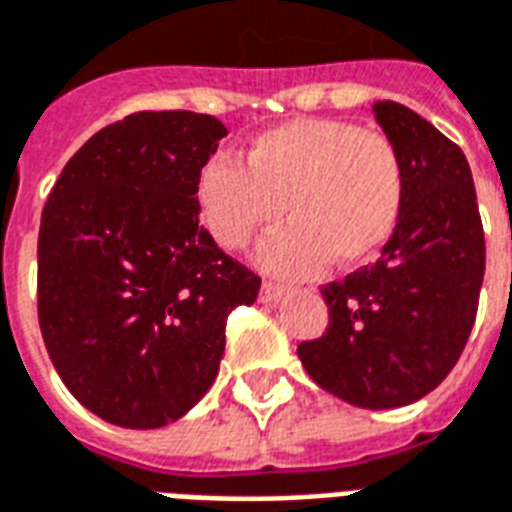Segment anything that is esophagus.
Here are the masks:
<instances>
[{
	"mask_svg": "<svg viewBox=\"0 0 512 512\" xmlns=\"http://www.w3.org/2000/svg\"><path fill=\"white\" fill-rule=\"evenodd\" d=\"M285 285L280 283H264L261 285V291H259V301H264V304H272V301H280L285 296Z\"/></svg>",
	"mask_w": 512,
	"mask_h": 512,
	"instance_id": "esophagus-1",
	"label": "esophagus"
}]
</instances>
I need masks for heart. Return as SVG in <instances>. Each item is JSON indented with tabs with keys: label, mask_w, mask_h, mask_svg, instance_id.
<instances>
[{
	"label": "heart",
	"mask_w": 512,
	"mask_h": 512,
	"mask_svg": "<svg viewBox=\"0 0 512 512\" xmlns=\"http://www.w3.org/2000/svg\"><path fill=\"white\" fill-rule=\"evenodd\" d=\"M197 211L221 248L237 251L283 216L256 248L272 275H315L334 259L358 267L395 235L406 205V170L390 138L334 120L288 122L259 136L245 168L213 157L194 181Z\"/></svg>",
	"instance_id": "1"
}]
</instances>
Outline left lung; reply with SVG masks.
<instances>
[{"mask_svg": "<svg viewBox=\"0 0 512 512\" xmlns=\"http://www.w3.org/2000/svg\"><path fill=\"white\" fill-rule=\"evenodd\" d=\"M371 112L403 160V216L371 267L323 288L326 334L301 342L299 358L344 403L400 408L433 392L465 350L486 245L462 149L408 106Z\"/></svg>", "mask_w": 512, "mask_h": 512, "instance_id": "1", "label": "left lung"}]
</instances>
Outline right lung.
Segmentation results:
<instances>
[{
  "label": "right lung",
  "mask_w": 512,
  "mask_h": 512,
  "mask_svg": "<svg viewBox=\"0 0 512 512\" xmlns=\"http://www.w3.org/2000/svg\"><path fill=\"white\" fill-rule=\"evenodd\" d=\"M224 136L211 114H130L85 141L47 197L39 328L71 395L112 425L184 417L219 374L227 315L259 296L194 200Z\"/></svg>",
  "instance_id": "1"
}]
</instances>
